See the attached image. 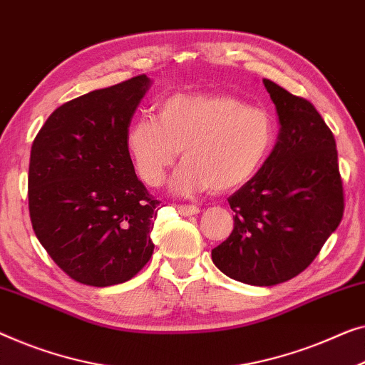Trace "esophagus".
Returning <instances> with one entry per match:
<instances>
[{
  "label": "esophagus",
  "instance_id": "esophagus-1",
  "mask_svg": "<svg viewBox=\"0 0 365 365\" xmlns=\"http://www.w3.org/2000/svg\"><path fill=\"white\" fill-rule=\"evenodd\" d=\"M176 210L181 215H195V214H199L197 205H176Z\"/></svg>",
  "mask_w": 365,
  "mask_h": 365
}]
</instances>
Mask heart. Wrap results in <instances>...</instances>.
Returning <instances> with one entry per match:
<instances>
[{"instance_id": "1", "label": "heart", "mask_w": 365, "mask_h": 365, "mask_svg": "<svg viewBox=\"0 0 365 365\" xmlns=\"http://www.w3.org/2000/svg\"><path fill=\"white\" fill-rule=\"evenodd\" d=\"M277 141V121L265 108L222 93H174L158 105V120L138 117L125 136L138 176L160 186L179 151L182 165L171 191L229 192L257 176Z\"/></svg>"}]
</instances>
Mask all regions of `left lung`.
Wrapping results in <instances>:
<instances>
[{"label":"left lung","mask_w":365,"mask_h":365,"mask_svg":"<svg viewBox=\"0 0 365 365\" xmlns=\"http://www.w3.org/2000/svg\"><path fill=\"white\" fill-rule=\"evenodd\" d=\"M263 86L277 107V145L257 176L229 197L234 230L212 250L222 273L253 287L303 272L344 212L332 131L308 100L268 78Z\"/></svg>","instance_id":"left-lung-1"}]
</instances>
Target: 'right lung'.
<instances>
[{"instance_id":"obj_1","label":"right lung","mask_w":365,"mask_h":365,"mask_svg":"<svg viewBox=\"0 0 365 365\" xmlns=\"http://www.w3.org/2000/svg\"><path fill=\"white\" fill-rule=\"evenodd\" d=\"M151 81L138 76L61 105L31 148L34 234L68 277L91 287L133 278L153 255L160 200L136 178L125 136Z\"/></svg>"}]
</instances>
